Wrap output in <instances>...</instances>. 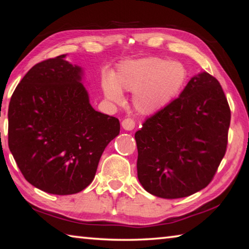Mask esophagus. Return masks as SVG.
Wrapping results in <instances>:
<instances>
[{
  "label": "esophagus",
  "mask_w": 249,
  "mask_h": 249,
  "mask_svg": "<svg viewBox=\"0 0 249 249\" xmlns=\"http://www.w3.org/2000/svg\"><path fill=\"white\" fill-rule=\"evenodd\" d=\"M122 127L125 130H133L135 128V121L133 119H125L122 122Z\"/></svg>",
  "instance_id": "1"
}]
</instances>
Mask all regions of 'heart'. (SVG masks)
I'll list each match as a JSON object with an SVG mask.
<instances>
[{
	"mask_svg": "<svg viewBox=\"0 0 249 249\" xmlns=\"http://www.w3.org/2000/svg\"><path fill=\"white\" fill-rule=\"evenodd\" d=\"M187 69L178 61L161 58H144L126 61L114 77H105L102 83L105 98L123 102V92H134L133 104L138 112L148 114L171 102L184 86Z\"/></svg>",
	"mask_w": 249,
	"mask_h": 249,
	"instance_id": "heart-1",
	"label": "heart"
}]
</instances>
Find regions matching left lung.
I'll return each mask as SVG.
<instances>
[{
  "mask_svg": "<svg viewBox=\"0 0 249 249\" xmlns=\"http://www.w3.org/2000/svg\"><path fill=\"white\" fill-rule=\"evenodd\" d=\"M230 123L231 109L220 82L205 71L192 77L179 98L135 133L142 188L162 199L204 189L225 155Z\"/></svg>",
  "mask_w": 249,
  "mask_h": 249,
  "instance_id": "1",
  "label": "left lung"
}]
</instances>
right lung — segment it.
<instances>
[{
	"label": "right lung",
	"mask_w": 249,
	"mask_h": 249,
	"mask_svg": "<svg viewBox=\"0 0 249 249\" xmlns=\"http://www.w3.org/2000/svg\"><path fill=\"white\" fill-rule=\"evenodd\" d=\"M67 54L41 61L24 75L8 105V147L34 187L74 195L94 179L120 121L95 111L82 83L83 69Z\"/></svg>",
	"instance_id": "obj_1"
}]
</instances>
